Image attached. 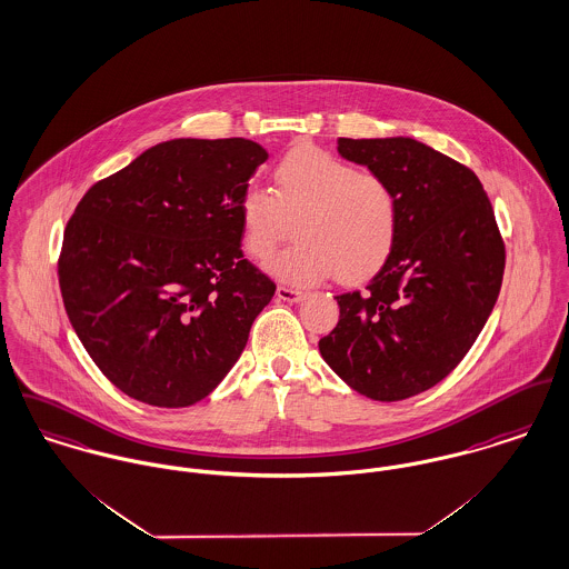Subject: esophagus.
Instances as JSON below:
<instances>
[{
    "mask_svg": "<svg viewBox=\"0 0 569 569\" xmlns=\"http://www.w3.org/2000/svg\"><path fill=\"white\" fill-rule=\"evenodd\" d=\"M276 296L282 302H300L305 298V293L300 289H291V287H282V284L276 289Z\"/></svg>",
    "mask_w": 569,
    "mask_h": 569,
    "instance_id": "obj_1",
    "label": "esophagus"
}]
</instances>
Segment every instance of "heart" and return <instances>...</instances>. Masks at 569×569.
Masks as SVG:
<instances>
[{"mask_svg":"<svg viewBox=\"0 0 569 569\" xmlns=\"http://www.w3.org/2000/svg\"><path fill=\"white\" fill-rule=\"evenodd\" d=\"M276 189L250 184L239 198L243 248L267 259L296 221V243L267 262L291 284H315L337 273L362 282L391 257L400 234V200L387 178L321 148L284 156Z\"/></svg>","mask_w":569,"mask_h":569,"instance_id":"heart-1","label":"heart"}]
</instances>
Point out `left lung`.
<instances>
[{"label":"left lung","instance_id":"8db88e82","mask_svg":"<svg viewBox=\"0 0 569 569\" xmlns=\"http://www.w3.org/2000/svg\"><path fill=\"white\" fill-rule=\"evenodd\" d=\"M400 200V234L362 291L337 296L319 352L355 391L398 402L441 382L485 328L505 276V241L478 176L409 137L339 139Z\"/></svg>","mask_w":569,"mask_h":569}]
</instances>
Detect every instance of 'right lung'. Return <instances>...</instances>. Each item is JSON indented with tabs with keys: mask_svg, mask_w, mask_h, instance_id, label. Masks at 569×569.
<instances>
[{
	"mask_svg": "<svg viewBox=\"0 0 569 569\" xmlns=\"http://www.w3.org/2000/svg\"><path fill=\"white\" fill-rule=\"evenodd\" d=\"M269 154L248 139H173L96 182L67 221L69 321L126 396L182 409L241 357L276 284L243 259L239 198Z\"/></svg>",
	"mask_w": 569,
	"mask_h": 569,
	"instance_id": "1",
	"label": "right lung"
}]
</instances>
